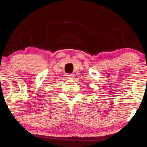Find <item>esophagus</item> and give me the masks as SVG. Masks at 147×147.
Returning a JSON list of instances; mask_svg holds the SVG:
<instances>
[{"label":"esophagus","instance_id":"obj_1","mask_svg":"<svg viewBox=\"0 0 147 147\" xmlns=\"http://www.w3.org/2000/svg\"><path fill=\"white\" fill-rule=\"evenodd\" d=\"M74 74H68L66 75V77L68 78V79H74Z\"/></svg>","mask_w":147,"mask_h":147}]
</instances>
